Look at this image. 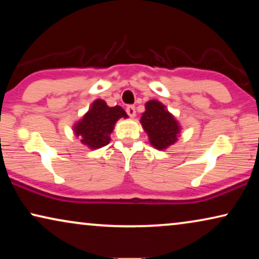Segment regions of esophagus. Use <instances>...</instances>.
I'll return each instance as SVG.
<instances>
[{"instance_id":"1","label":"esophagus","mask_w":259,"mask_h":259,"mask_svg":"<svg viewBox=\"0 0 259 259\" xmlns=\"http://www.w3.org/2000/svg\"><path fill=\"white\" fill-rule=\"evenodd\" d=\"M126 112H127V114L131 116V118H134V116H136V107H134L133 105L127 106Z\"/></svg>"}]
</instances>
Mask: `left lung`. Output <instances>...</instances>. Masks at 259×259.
<instances>
[{
    "label": "left lung",
    "instance_id": "obj_1",
    "mask_svg": "<svg viewBox=\"0 0 259 259\" xmlns=\"http://www.w3.org/2000/svg\"><path fill=\"white\" fill-rule=\"evenodd\" d=\"M140 122L148 134L150 143L157 150H165L178 139L180 126L165 106L157 100H150L145 105Z\"/></svg>",
    "mask_w": 259,
    "mask_h": 259
}]
</instances>
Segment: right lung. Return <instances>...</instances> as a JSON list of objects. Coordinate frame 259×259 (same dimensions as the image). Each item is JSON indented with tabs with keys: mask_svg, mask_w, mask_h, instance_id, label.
Segmentation results:
<instances>
[{
	"mask_svg": "<svg viewBox=\"0 0 259 259\" xmlns=\"http://www.w3.org/2000/svg\"><path fill=\"white\" fill-rule=\"evenodd\" d=\"M120 118H127L126 112L114 106L109 107L104 100H95L83 118L74 126V133L80 141L92 150L101 148L109 144V134Z\"/></svg>",
	"mask_w": 259,
	"mask_h": 259,
	"instance_id": "1",
	"label": "right lung"
}]
</instances>
